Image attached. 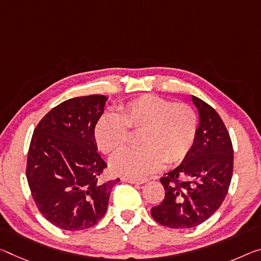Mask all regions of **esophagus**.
Masks as SVG:
<instances>
[{
    "mask_svg": "<svg viewBox=\"0 0 261 261\" xmlns=\"http://www.w3.org/2000/svg\"><path fill=\"white\" fill-rule=\"evenodd\" d=\"M122 181L124 182H130V184H138V185H142V184H145L147 179L146 177H131V176H123L122 177Z\"/></svg>",
    "mask_w": 261,
    "mask_h": 261,
    "instance_id": "1",
    "label": "esophagus"
}]
</instances>
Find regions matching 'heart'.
Here are the masks:
<instances>
[{
	"label": "heart",
	"instance_id": "heart-1",
	"mask_svg": "<svg viewBox=\"0 0 261 261\" xmlns=\"http://www.w3.org/2000/svg\"><path fill=\"white\" fill-rule=\"evenodd\" d=\"M129 130L140 131L142 146L116 154L111 168L122 175L143 176L159 169L164 161L175 164L187 155L196 137L197 117L186 103L145 94L122 105L118 114H103L95 124V142L105 153L118 152L129 142Z\"/></svg>",
	"mask_w": 261,
	"mask_h": 261
}]
</instances>
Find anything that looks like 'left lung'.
Returning a JSON list of instances; mask_svg holds the SVG:
<instances>
[{"label":"left lung","mask_w":261,"mask_h":261,"mask_svg":"<svg viewBox=\"0 0 261 261\" xmlns=\"http://www.w3.org/2000/svg\"><path fill=\"white\" fill-rule=\"evenodd\" d=\"M200 124L194 144L182 163L160 181L165 198L151 215L172 229L200 225L220 208L233 171V148L221 116L213 107L193 96Z\"/></svg>","instance_id":"obj_1"}]
</instances>
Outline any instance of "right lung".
Wrapping results in <instances>:
<instances>
[{
    "instance_id": "obj_1",
    "label": "right lung",
    "mask_w": 261,
    "mask_h": 261,
    "mask_svg": "<svg viewBox=\"0 0 261 261\" xmlns=\"http://www.w3.org/2000/svg\"><path fill=\"white\" fill-rule=\"evenodd\" d=\"M105 95L69 98L41 118L28 153L27 179L40 214L63 230L94 226L105 216L119 179L102 181L107 167L94 138Z\"/></svg>"
}]
</instances>
